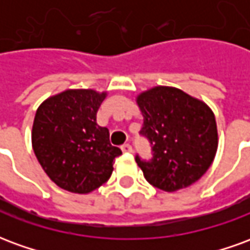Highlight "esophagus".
<instances>
[{
	"label": "esophagus",
	"instance_id": "esophagus-1",
	"mask_svg": "<svg viewBox=\"0 0 250 250\" xmlns=\"http://www.w3.org/2000/svg\"><path fill=\"white\" fill-rule=\"evenodd\" d=\"M120 148H122V151H123V152H131V151H132V147H131V145H128V143L123 145V146L120 147Z\"/></svg>",
	"mask_w": 250,
	"mask_h": 250
}]
</instances>
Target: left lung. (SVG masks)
<instances>
[{
  "label": "left lung",
  "mask_w": 250,
  "mask_h": 250,
  "mask_svg": "<svg viewBox=\"0 0 250 250\" xmlns=\"http://www.w3.org/2000/svg\"><path fill=\"white\" fill-rule=\"evenodd\" d=\"M143 114L139 135L151 147V158L135 155L145 178L154 188L175 191L204 175L218 146L214 114L178 88L155 87L138 96Z\"/></svg>",
  "instance_id": "8db88e82"
}]
</instances>
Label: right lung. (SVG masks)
<instances>
[{
	"label": "right lung",
	"mask_w": 250,
	"mask_h": 250,
	"mask_svg": "<svg viewBox=\"0 0 250 250\" xmlns=\"http://www.w3.org/2000/svg\"><path fill=\"white\" fill-rule=\"evenodd\" d=\"M105 93L68 89L46 99L36 112L32 145L46 175L64 190L91 193L105 184L119 147L109 143V131L96 123Z\"/></svg>",
	"instance_id": "right-lung-1"
}]
</instances>
